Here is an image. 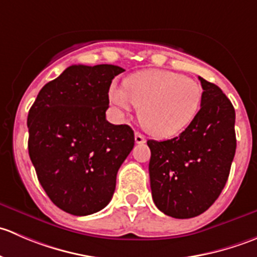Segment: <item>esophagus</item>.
<instances>
[{"instance_id": "1", "label": "esophagus", "mask_w": 257, "mask_h": 257, "mask_svg": "<svg viewBox=\"0 0 257 257\" xmlns=\"http://www.w3.org/2000/svg\"><path fill=\"white\" fill-rule=\"evenodd\" d=\"M134 139H136L137 144H144L145 142H147L145 137L142 136L141 133H136V136H134Z\"/></svg>"}]
</instances>
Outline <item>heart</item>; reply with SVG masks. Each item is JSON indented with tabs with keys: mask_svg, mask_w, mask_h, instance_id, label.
I'll return each mask as SVG.
<instances>
[{
	"mask_svg": "<svg viewBox=\"0 0 257 257\" xmlns=\"http://www.w3.org/2000/svg\"><path fill=\"white\" fill-rule=\"evenodd\" d=\"M109 100L123 110L136 105L145 131L168 138L194 120L203 100V88L177 72L148 69L129 76L124 88L112 85Z\"/></svg>",
	"mask_w": 257,
	"mask_h": 257,
	"instance_id": "1",
	"label": "heart"
}]
</instances>
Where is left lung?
I'll return each mask as SVG.
<instances>
[{"label": "left lung", "instance_id": "obj_1", "mask_svg": "<svg viewBox=\"0 0 257 257\" xmlns=\"http://www.w3.org/2000/svg\"><path fill=\"white\" fill-rule=\"evenodd\" d=\"M201 107L180 136L148 141L149 177L157 208L175 219L206 211L221 194L236 150L235 109L214 83L199 77Z\"/></svg>", "mask_w": 257, "mask_h": 257}]
</instances>
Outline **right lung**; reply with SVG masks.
Segmentation results:
<instances>
[{
  "instance_id": "obj_1",
  "label": "right lung",
  "mask_w": 257,
  "mask_h": 257,
  "mask_svg": "<svg viewBox=\"0 0 257 257\" xmlns=\"http://www.w3.org/2000/svg\"><path fill=\"white\" fill-rule=\"evenodd\" d=\"M123 68L68 67L38 93L28 112V153L52 203L76 216L109 204L116 173L134 147L126 124L105 119L109 87Z\"/></svg>"
}]
</instances>
